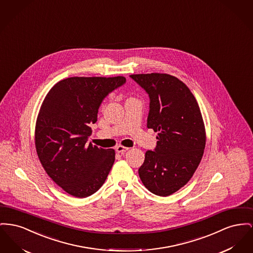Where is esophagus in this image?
I'll use <instances>...</instances> for the list:
<instances>
[{
    "label": "esophagus",
    "mask_w": 253,
    "mask_h": 253,
    "mask_svg": "<svg viewBox=\"0 0 253 253\" xmlns=\"http://www.w3.org/2000/svg\"><path fill=\"white\" fill-rule=\"evenodd\" d=\"M128 147H124V146H122V145H119V146H117V152L118 153H124V152H126L127 150H128Z\"/></svg>",
    "instance_id": "1"
}]
</instances>
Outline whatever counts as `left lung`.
I'll use <instances>...</instances> for the list:
<instances>
[{"label":"left lung","instance_id":"obj_1","mask_svg":"<svg viewBox=\"0 0 253 253\" xmlns=\"http://www.w3.org/2000/svg\"><path fill=\"white\" fill-rule=\"evenodd\" d=\"M130 77L148 93L147 128L158 132L157 146L145 153L138 175L150 192L166 197L189 181L203 158L207 138L200 107L188 87L175 76Z\"/></svg>","mask_w":253,"mask_h":253}]
</instances>
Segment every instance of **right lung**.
Segmentation results:
<instances>
[{
  "label": "right lung",
  "instance_id": "1",
  "mask_svg": "<svg viewBox=\"0 0 253 253\" xmlns=\"http://www.w3.org/2000/svg\"><path fill=\"white\" fill-rule=\"evenodd\" d=\"M126 83L123 76L70 77L47 92L35 127V146L46 174L67 193L86 198L105 182L115 150L88 144L90 124L105 97Z\"/></svg>",
  "mask_w": 253,
  "mask_h": 253
}]
</instances>
